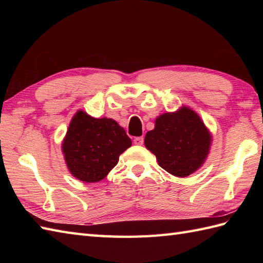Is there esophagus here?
I'll list each match as a JSON object with an SVG mask.
<instances>
[{
  "instance_id": "34e87169",
  "label": "esophagus",
  "mask_w": 263,
  "mask_h": 263,
  "mask_svg": "<svg viewBox=\"0 0 263 263\" xmlns=\"http://www.w3.org/2000/svg\"><path fill=\"white\" fill-rule=\"evenodd\" d=\"M133 142H135V144H138V146H141V144L143 143V138L142 137H137V138H135Z\"/></svg>"
}]
</instances>
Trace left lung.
I'll list each match as a JSON object with an SVG mask.
<instances>
[{"label":"left lung","mask_w":263,"mask_h":263,"mask_svg":"<svg viewBox=\"0 0 263 263\" xmlns=\"http://www.w3.org/2000/svg\"><path fill=\"white\" fill-rule=\"evenodd\" d=\"M144 146L157 158L161 168L186 177L203 165L211 146V135L201 117L186 106L158 116L148 131Z\"/></svg>","instance_id":"left-lung-1"}]
</instances>
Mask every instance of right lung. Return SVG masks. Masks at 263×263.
<instances>
[{"label": "right lung", "mask_w": 263, "mask_h": 263, "mask_svg": "<svg viewBox=\"0 0 263 263\" xmlns=\"http://www.w3.org/2000/svg\"><path fill=\"white\" fill-rule=\"evenodd\" d=\"M131 139L117 122L95 119L78 110L72 117L62 142L70 173L86 183L102 181L119 163L120 155L131 147Z\"/></svg>", "instance_id": "obj_1"}]
</instances>
